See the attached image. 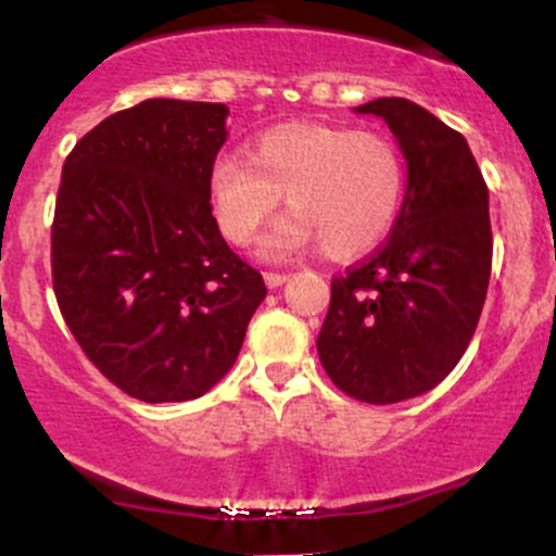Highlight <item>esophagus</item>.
I'll list each match as a JSON object with an SVG mask.
<instances>
[{
	"label": "esophagus",
	"mask_w": 556,
	"mask_h": 556,
	"mask_svg": "<svg viewBox=\"0 0 556 556\" xmlns=\"http://www.w3.org/2000/svg\"><path fill=\"white\" fill-rule=\"evenodd\" d=\"M263 279H266V285L268 288H282L285 282H288V274H277V271H266L263 274Z\"/></svg>",
	"instance_id": "1"
}]
</instances>
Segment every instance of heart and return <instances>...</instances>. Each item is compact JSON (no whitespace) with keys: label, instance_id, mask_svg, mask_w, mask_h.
I'll use <instances>...</instances> for the list:
<instances>
[{"label":"heart","instance_id":"1","mask_svg":"<svg viewBox=\"0 0 556 556\" xmlns=\"http://www.w3.org/2000/svg\"><path fill=\"white\" fill-rule=\"evenodd\" d=\"M407 165L383 132L323 122H288L250 143V162L218 156L207 191L218 229L248 248L279 202L285 215L261 244L263 258L282 261L323 244L332 261L367 255L389 237L405 202Z\"/></svg>","mask_w":556,"mask_h":556}]
</instances>
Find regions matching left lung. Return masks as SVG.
Masks as SVG:
<instances>
[{"label":"left lung","mask_w":556,"mask_h":556,"mask_svg":"<svg viewBox=\"0 0 556 556\" xmlns=\"http://www.w3.org/2000/svg\"><path fill=\"white\" fill-rule=\"evenodd\" d=\"M407 165V189L381 250L332 279L317 338L330 381L370 405L434 389L475 336L490 282L488 186L460 132L407 98H376Z\"/></svg>","instance_id":"1"}]
</instances>
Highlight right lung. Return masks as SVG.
Here are the masks:
<instances>
[{
  "label": "right lung",
  "instance_id": "obj_1",
  "mask_svg": "<svg viewBox=\"0 0 556 556\" xmlns=\"http://www.w3.org/2000/svg\"><path fill=\"white\" fill-rule=\"evenodd\" d=\"M226 116L224 103L149 98L92 127L63 165L58 306L92 365L136 400L207 394L266 298L210 204Z\"/></svg>",
  "mask_w": 556,
  "mask_h": 556
}]
</instances>
